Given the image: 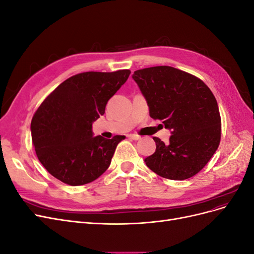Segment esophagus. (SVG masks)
I'll use <instances>...</instances> for the list:
<instances>
[{
  "mask_svg": "<svg viewBox=\"0 0 254 254\" xmlns=\"http://www.w3.org/2000/svg\"><path fill=\"white\" fill-rule=\"evenodd\" d=\"M127 136L129 137V139L134 140V141H137V140H140V139H141V136H140V135L134 134V133H130V134H128Z\"/></svg>",
  "mask_w": 254,
  "mask_h": 254,
  "instance_id": "1",
  "label": "esophagus"
}]
</instances>
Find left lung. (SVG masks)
<instances>
[{
  "instance_id": "8db88e82",
  "label": "left lung",
  "mask_w": 254,
  "mask_h": 254,
  "mask_svg": "<svg viewBox=\"0 0 254 254\" xmlns=\"http://www.w3.org/2000/svg\"><path fill=\"white\" fill-rule=\"evenodd\" d=\"M153 120L172 130L170 142L153 137L156 151L145 163L157 175L186 180L200 172L217 150L221 120L216 98L196 76L172 66L146 67L133 73Z\"/></svg>"
}]
</instances>
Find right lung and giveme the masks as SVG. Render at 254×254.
Segmentation results:
<instances>
[{
  "label": "right lung",
  "mask_w": 254,
  "mask_h": 254,
  "mask_svg": "<svg viewBox=\"0 0 254 254\" xmlns=\"http://www.w3.org/2000/svg\"><path fill=\"white\" fill-rule=\"evenodd\" d=\"M129 70L84 72L67 78L44 99L30 129L37 157L52 176L68 186L87 184L103 175L124 135L93 136L92 124L126 82Z\"/></svg>",
  "instance_id": "obj_1"
}]
</instances>
